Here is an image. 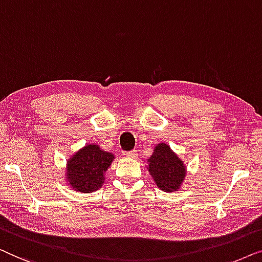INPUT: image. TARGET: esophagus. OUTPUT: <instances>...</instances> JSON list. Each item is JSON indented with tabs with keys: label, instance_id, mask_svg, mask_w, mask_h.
I'll return each mask as SVG.
<instances>
[{
	"label": "esophagus",
	"instance_id": "1",
	"mask_svg": "<svg viewBox=\"0 0 262 262\" xmlns=\"http://www.w3.org/2000/svg\"><path fill=\"white\" fill-rule=\"evenodd\" d=\"M124 156H126L127 158H136V156H138V152H136L135 149H133V150H129V152L124 153Z\"/></svg>",
	"mask_w": 262,
	"mask_h": 262
}]
</instances>
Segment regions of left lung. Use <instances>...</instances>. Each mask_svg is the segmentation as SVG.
Returning <instances> with one entry per match:
<instances>
[{
    "instance_id": "1",
    "label": "left lung",
    "mask_w": 262,
    "mask_h": 262,
    "mask_svg": "<svg viewBox=\"0 0 262 262\" xmlns=\"http://www.w3.org/2000/svg\"><path fill=\"white\" fill-rule=\"evenodd\" d=\"M147 168L157 186L165 192L178 191L185 180V165L166 143H158L154 147Z\"/></svg>"
}]
</instances>
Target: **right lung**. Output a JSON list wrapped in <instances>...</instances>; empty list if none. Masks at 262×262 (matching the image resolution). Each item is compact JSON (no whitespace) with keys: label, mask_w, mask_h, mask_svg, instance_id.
I'll use <instances>...</instances> for the list:
<instances>
[{"label":"right lung","mask_w":262,"mask_h":262,"mask_svg":"<svg viewBox=\"0 0 262 262\" xmlns=\"http://www.w3.org/2000/svg\"><path fill=\"white\" fill-rule=\"evenodd\" d=\"M115 159L98 145H86L76 152L66 165V182L78 192L89 193L98 190L105 180V172Z\"/></svg>","instance_id":"obj_1"}]
</instances>
